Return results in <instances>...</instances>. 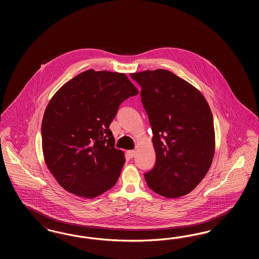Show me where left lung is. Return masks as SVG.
Masks as SVG:
<instances>
[{"label": "left lung", "instance_id": "obj_1", "mask_svg": "<svg viewBox=\"0 0 259 259\" xmlns=\"http://www.w3.org/2000/svg\"><path fill=\"white\" fill-rule=\"evenodd\" d=\"M139 93L126 74L88 70L55 93L45 111V162L62 187L97 197L117 182L125 163L110 124L124 100Z\"/></svg>", "mask_w": 259, "mask_h": 259}]
</instances>
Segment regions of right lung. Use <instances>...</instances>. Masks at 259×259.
<instances>
[{
  "label": "right lung",
  "instance_id": "obj_1",
  "mask_svg": "<svg viewBox=\"0 0 259 259\" xmlns=\"http://www.w3.org/2000/svg\"><path fill=\"white\" fill-rule=\"evenodd\" d=\"M167 70L131 75L153 132V169L145 174L148 187L167 198L191 192L209 171L215 140L212 114L197 90Z\"/></svg>",
  "mask_w": 259,
  "mask_h": 259
}]
</instances>
